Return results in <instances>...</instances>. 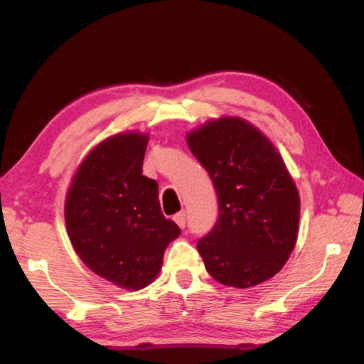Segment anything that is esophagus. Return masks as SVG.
<instances>
[{"label":"esophagus","mask_w":364,"mask_h":364,"mask_svg":"<svg viewBox=\"0 0 364 364\" xmlns=\"http://www.w3.org/2000/svg\"><path fill=\"white\" fill-rule=\"evenodd\" d=\"M173 220H175V223L181 228V230H183L184 226H186V213H184V212L176 213L175 217H173Z\"/></svg>","instance_id":"34e87169"}]
</instances>
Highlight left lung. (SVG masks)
I'll return each mask as SVG.
<instances>
[{
	"label": "left lung",
	"instance_id": "left-lung-1",
	"mask_svg": "<svg viewBox=\"0 0 364 364\" xmlns=\"http://www.w3.org/2000/svg\"><path fill=\"white\" fill-rule=\"evenodd\" d=\"M210 175L218 221L197 242L221 284L247 289L281 271L297 242L300 196L279 151L241 117H220L186 134Z\"/></svg>",
	"mask_w": 364,
	"mask_h": 364
}]
</instances>
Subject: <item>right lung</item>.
Masks as SVG:
<instances>
[{
	"label": "right lung",
	"mask_w": 364,
	"mask_h": 364,
	"mask_svg": "<svg viewBox=\"0 0 364 364\" xmlns=\"http://www.w3.org/2000/svg\"><path fill=\"white\" fill-rule=\"evenodd\" d=\"M149 134L109 136L78 165L65 196V226L86 267L127 291L149 286L181 231L164 217L159 184L143 175Z\"/></svg>",
	"instance_id": "add662e5"
}]
</instances>
